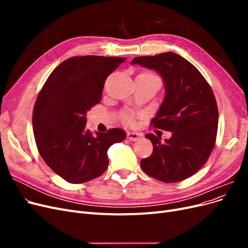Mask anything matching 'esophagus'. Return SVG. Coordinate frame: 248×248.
I'll return each mask as SVG.
<instances>
[{"mask_svg": "<svg viewBox=\"0 0 248 248\" xmlns=\"http://www.w3.org/2000/svg\"><path fill=\"white\" fill-rule=\"evenodd\" d=\"M140 136L138 132H127V139L131 141H136V140H140Z\"/></svg>", "mask_w": 248, "mask_h": 248, "instance_id": "1", "label": "esophagus"}]
</instances>
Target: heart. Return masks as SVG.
<instances>
[{
    "instance_id": "b5f03b06",
    "label": "heart",
    "mask_w": 248,
    "mask_h": 248,
    "mask_svg": "<svg viewBox=\"0 0 248 248\" xmlns=\"http://www.w3.org/2000/svg\"><path fill=\"white\" fill-rule=\"evenodd\" d=\"M141 74H144V76H149V77H155L153 73H151V72H142ZM124 122L126 123V124H130L131 123V118H130V116L129 115H124Z\"/></svg>"
}]
</instances>
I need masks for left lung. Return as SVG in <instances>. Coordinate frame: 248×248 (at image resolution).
Segmentation results:
<instances>
[{
    "label": "left lung",
    "instance_id": "1",
    "mask_svg": "<svg viewBox=\"0 0 248 248\" xmlns=\"http://www.w3.org/2000/svg\"><path fill=\"white\" fill-rule=\"evenodd\" d=\"M131 64L160 74L166 96L151 125L171 132L163 142L146 134L153 152L141 159V170L161 182L183 181L204 166L215 145L218 108L212 89L196 67L175 52L137 57Z\"/></svg>",
    "mask_w": 248,
    "mask_h": 248
}]
</instances>
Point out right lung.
I'll list each match as a JSON object with an SVG mask.
<instances>
[{
    "label": "right lung",
    "instance_id": "obj_1",
    "mask_svg": "<svg viewBox=\"0 0 248 248\" xmlns=\"http://www.w3.org/2000/svg\"><path fill=\"white\" fill-rule=\"evenodd\" d=\"M126 58L84 56L65 60L50 73L37 97L33 131L47 166L65 181L78 184L101 176L108 148L122 141L123 129L93 134L87 111L101 100L104 81Z\"/></svg>",
    "mask_w": 248,
    "mask_h": 248
}]
</instances>
